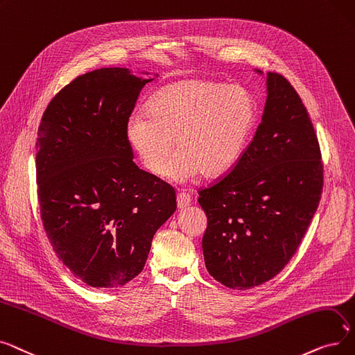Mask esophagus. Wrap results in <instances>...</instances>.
Masks as SVG:
<instances>
[{
	"label": "esophagus",
	"mask_w": 355,
	"mask_h": 355,
	"mask_svg": "<svg viewBox=\"0 0 355 355\" xmlns=\"http://www.w3.org/2000/svg\"><path fill=\"white\" fill-rule=\"evenodd\" d=\"M176 202H178V208L179 209H187L189 205H191V196L189 193H184V192H180L178 193V198H176Z\"/></svg>",
	"instance_id": "1"
}]
</instances>
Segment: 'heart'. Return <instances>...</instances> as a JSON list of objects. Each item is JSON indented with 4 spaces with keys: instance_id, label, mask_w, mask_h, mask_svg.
Instances as JSON below:
<instances>
[{
    "instance_id": "1",
    "label": "heart",
    "mask_w": 355,
    "mask_h": 355,
    "mask_svg": "<svg viewBox=\"0 0 355 355\" xmlns=\"http://www.w3.org/2000/svg\"><path fill=\"white\" fill-rule=\"evenodd\" d=\"M256 121L254 99L241 87L204 79L175 82L150 98L147 112L130 115L125 137L155 175L178 183L199 173L216 178L239 162Z\"/></svg>"
}]
</instances>
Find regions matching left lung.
I'll return each mask as SVG.
<instances>
[{"mask_svg": "<svg viewBox=\"0 0 355 355\" xmlns=\"http://www.w3.org/2000/svg\"><path fill=\"white\" fill-rule=\"evenodd\" d=\"M256 136L231 172L199 192L208 227L202 239L209 275L244 291L273 279L295 254L322 193V162L308 111L279 73L266 75Z\"/></svg>", "mask_w": 355, "mask_h": 355, "instance_id": "8db88e82", "label": "left lung"}]
</instances>
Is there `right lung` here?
<instances>
[{
    "instance_id": "obj_1",
    "label": "right lung",
    "mask_w": 355,
    "mask_h": 355,
    "mask_svg": "<svg viewBox=\"0 0 355 355\" xmlns=\"http://www.w3.org/2000/svg\"><path fill=\"white\" fill-rule=\"evenodd\" d=\"M157 73L103 67L47 105L36 172L43 225L59 260L92 288H121L146 264L156 231L176 211L167 183L132 162L125 124Z\"/></svg>"
}]
</instances>
